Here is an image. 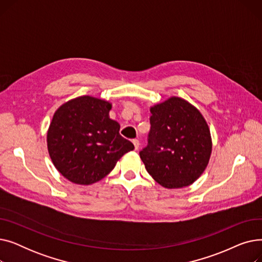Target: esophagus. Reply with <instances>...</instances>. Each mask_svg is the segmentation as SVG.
Instances as JSON below:
<instances>
[{
    "instance_id": "34e87169",
    "label": "esophagus",
    "mask_w": 262,
    "mask_h": 262,
    "mask_svg": "<svg viewBox=\"0 0 262 262\" xmlns=\"http://www.w3.org/2000/svg\"><path fill=\"white\" fill-rule=\"evenodd\" d=\"M133 143H134V146H135V149H138L139 148V145H140V142L138 139H134L133 140Z\"/></svg>"
}]
</instances>
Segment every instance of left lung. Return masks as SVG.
I'll return each instance as SVG.
<instances>
[{"label": "left lung", "instance_id": "left-lung-1", "mask_svg": "<svg viewBox=\"0 0 262 262\" xmlns=\"http://www.w3.org/2000/svg\"><path fill=\"white\" fill-rule=\"evenodd\" d=\"M150 114L147 145L139 153L146 171L164 188L193 184L207 167L212 148L204 117L177 96L150 107Z\"/></svg>", "mask_w": 262, "mask_h": 262}]
</instances>
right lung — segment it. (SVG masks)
Here are the masks:
<instances>
[{
	"label": "right lung",
	"mask_w": 262,
	"mask_h": 262,
	"mask_svg": "<svg viewBox=\"0 0 262 262\" xmlns=\"http://www.w3.org/2000/svg\"><path fill=\"white\" fill-rule=\"evenodd\" d=\"M112 104L84 95L61 105L54 114L47 141L59 173L78 185H91L113 171L134 144L120 135L109 118Z\"/></svg>",
	"instance_id": "add662e5"
}]
</instances>
